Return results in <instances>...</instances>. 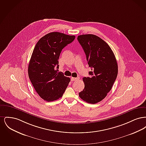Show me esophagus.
Here are the masks:
<instances>
[{
  "label": "esophagus",
  "instance_id": "esophagus-1",
  "mask_svg": "<svg viewBox=\"0 0 146 146\" xmlns=\"http://www.w3.org/2000/svg\"><path fill=\"white\" fill-rule=\"evenodd\" d=\"M79 78H74V77H72L71 78V81H76V80H78Z\"/></svg>",
  "mask_w": 146,
  "mask_h": 146
}]
</instances>
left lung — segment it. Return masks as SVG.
I'll use <instances>...</instances> for the list:
<instances>
[{
  "instance_id": "8db88e82",
  "label": "left lung",
  "mask_w": 146,
  "mask_h": 146,
  "mask_svg": "<svg viewBox=\"0 0 146 146\" xmlns=\"http://www.w3.org/2000/svg\"><path fill=\"white\" fill-rule=\"evenodd\" d=\"M91 70L90 77H84L85 87L79 93L84 101L91 104L100 102L111 90L118 75V64L110 46L94 35L78 36Z\"/></svg>"
}]
</instances>
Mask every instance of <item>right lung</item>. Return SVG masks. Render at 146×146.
<instances>
[{
  "instance_id": "1",
  "label": "right lung",
  "mask_w": 146,
  "mask_h": 146,
  "mask_svg": "<svg viewBox=\"0 0 146 146\" xmlns=\"http://www.w3.org/2000/svg\"><path fill=\"white\" fill-rule=\"evenodd\" d=\"M76 36L60 32H51L37 42L28 65V76L40 97L53 101L62 97L70 83V78L57 72L58 58L66 46Z\"/></svg>"
}]
</instances>
